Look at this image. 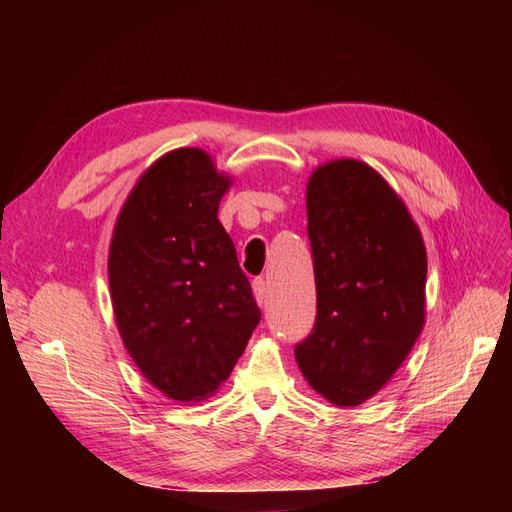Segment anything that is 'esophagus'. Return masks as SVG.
Wrapping results in <instances>:
<instances>
[{"label": "esophagus", "mask_w": 512, "mask_h": 512, "mask_svg": "<svg viewBox=\"0 0 512 512\" xmlns=\"http://www.w3.org/2000/svg\"><path fill=\"white\" fill-rule=\"evenodd\" d=\"M252 290H254V297L258 301L260 307H267L269 303V286L265 282V277H256V280L252 282Z\"/></svg>", "instance_id": "esophagus-1"}]
</instances>
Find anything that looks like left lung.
Here are the masks:
<instances>
[{
  "mask_svg": "<svg viewBox=\"0 0 512 512\" xmlns=\"http://www.w3.org/2000/svg\"><path fill=\"white\" fill-rule=\"evenodd\" d=\"M316 320L294 346L314 391L359 406L404 363L425 322V245L408 209L374 168L320 166L307 183Z\"/></svg>",
  "mask_w": 512,
  "mask_h": 512,
  "instance_id": "1",
  "label": "left lung"
}]
</instances>
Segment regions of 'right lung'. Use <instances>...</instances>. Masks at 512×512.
Returning <instances> with one entry per match:
<instances>
[{"label": "right lung", "mask_w": 512, "mask_h": 512, "mask_svg": "<svg viewBox=\"0 0 512 512\" xmlns=\"http://www.w3.org/2000/svg\"><path fill=\"white\" fill-rule=\"evenodd\" d=\"M228 185L205 151H170L136 183L111 241L108 284L123 344L177 401L218 389L262 316L218 220Z\"/></svg>", "instance_id": "1"}]
</instances>
